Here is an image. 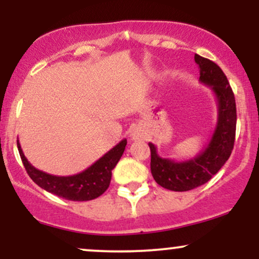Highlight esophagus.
<instances>
[{"label":"esophagus","mask_w":259,"mask_h":259,"mask_svg":"<svg viewBox=\"0 0 259 259\" xmlns=\"http://www.w3.org/2000/svg\"><path fill=\"white\" fill-rule=\"evenodd\" d=\"M130 136H132L133 140H138V139L141 138L142 135H141V133H140L138 129H133L132 133H130Z\"/></svg>","instance_id":"obj_1"}]
</instances>
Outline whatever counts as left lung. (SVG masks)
Returning <instances> with one entry per match:
<instances>
[{"instance_id":"8db88e82","label":"left lung","mask_w":259,"mask_h":259,"mask_svg":"<svg viewBox=\"0 0 259 259\" xmlns=\"http://www.w3.org/2000/svg\"><path fill=\"white\" fill-rule=\"evenodd\" d=\"M200 68V81L209 86L218 103V119L207 146L187 160L162 158L157 147L151 150V173L156 183L171 191H189L203 185L219 171L230 157L236 132V103L227 76L214 62L195 55Z\"/></svg>"}]
</instances>
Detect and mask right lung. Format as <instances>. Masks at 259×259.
Wrapping results in <instances>:
<instances>
[{"mask_svg": "<svg viewBox=\"0 0 259 259\" xmlns=\"http://www.w3.org/2000/svg\"><path fill=\"white\" fill-rule=\"evenodd\" d=\"M17 146L26 173L41 189L69 201H90L97 198L108 189L112 170L123 156L126 139L121 140L119 144L115 145L84 171L69 177H57L38 170L26 159L19 140H17Z\"/></svg>", "mask_w": 259, "mask_h": 259, "instance_id": "right-lung-1", "label": "right lung"}]
</instances>
